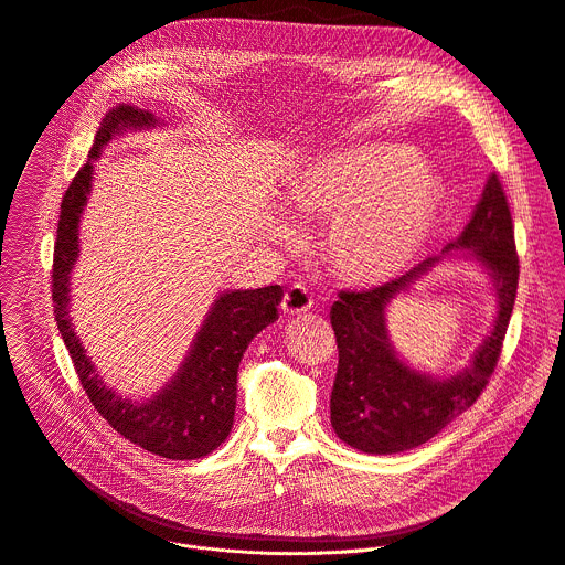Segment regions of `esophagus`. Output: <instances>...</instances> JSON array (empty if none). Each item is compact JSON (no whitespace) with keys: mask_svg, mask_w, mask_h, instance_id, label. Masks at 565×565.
<instances>
[{"mask_svg":"<svg viewBox=\"0 0 565 565\" xmlns=\"http://www.w3.org/2000/svg\"><path fill=\"white\" fill-rule=\"evenodd\" d=\"M312 306V297L308 295V290L299 284L290 286L286 292H284V301H281V310L286 315H301V312H308Z\"/></svg>","mask_w":565,"mask_h":565,"instance_id":"esophagus-1","label":"esophagus"}]
</instances>
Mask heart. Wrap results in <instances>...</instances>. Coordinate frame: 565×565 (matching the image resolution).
<instances>
[{
	"label": "heart",
	"mask_w": 565,
	"mask_h": 565,
	"mask_svg": "<svg viewBox=\"0 0 565 565\" xmlns=\"http://www.w3.org/2000/svg\"><path fill=\"white\" fill-rule=\"evenodd\" d=\"M301 220H334L328 259L339 277L377 286L399 277L424 248L441 204L437 181L404 143H363L310 161L286 191ZM275 239H288L273 224Z\"/></svg>",
	"instance_id": "b5f03b06"
}]
</instances>
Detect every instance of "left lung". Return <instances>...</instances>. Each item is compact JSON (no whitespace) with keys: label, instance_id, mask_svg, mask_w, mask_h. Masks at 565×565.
<instances>
[{"label":"left lung","instance_id":"8db88e82","mask_svg":"<svg viewBox=\"0 0 565 565\" xmlns=\"http://www.w3.org/2000/svg\"><path fill=\"white\" fill-rule=\"evenodd\" d=\"M479 263L493 281L498 312L471 363L452 375H430L408 364L387 334L385 312L435 267ZM519 259L510 209L497 174H490L468 226L406 275L374 290L339 292L330 308L339 365L330 395V424L341 441L367 455H397L430 441L483 393L497 365L512 315Z\"/></svg>","mask_w":565,"mask_h":565}]
</instances>
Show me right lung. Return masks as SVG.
<instances>
[{
	"mask_svg": "<svg viewBox=\"0 0 565 565\" xmlns=\"http://www.w3.org/2000/svg\"><path fill=\"white\" fill-rule=\"evenodd\" d=\"M161 124L152 113L130 104H119L104 115L88 161L71 181L62 200L53 264V303L62 339L97 413L124 439L143 450L166 459L191 461L211 455L231 435L239 361L248 343L279 319L277 306L284 290L281 286H266L220 292L181 365L150 397H121L104 382L71 317V275L79 259V224L93 191L95 161L104 148L126 132L150 130Z\"/></svg>",
	"mask_w": 565,
	"mask_h": 565,
	"instance_id": "right-lung-1",
	"label": "right lung"
}]
</instances>
